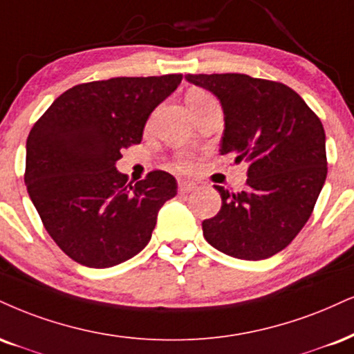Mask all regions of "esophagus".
<instances>
[{
    "label": "esophagus",
    "instance_id": "1",
    "mask_svg": "<svg viewBox=\"0 0 354 354\" xmlns=\"http://www.w3.org/2000/svg\"><path fill=\"white\" fill-rule=\"evenodd\" d=\"M178 188H180V193H189V191H194L198 186H196V183L193 181L180 180V183H178Z\"/></svg>",
    "mask_w": 354,
    "mask_h": 354
}]
</instances>
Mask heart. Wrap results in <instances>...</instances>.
<instances>
[{
    "label": "heart",
    "mask_w": 354,
    "mask_h": 354,
    "mask_svg": "<svg viewBox=\"0 0 354 354\" xmlns=\"http://www.w3.org/2000/svg\"><path fill=\"white\" fill-rule=\"evenodd\" d=\"M201 95H206V93L201 92V91H193V92L188 93V99H194V97H201ZM188 99H186V100H188ZM178 166H180L181 169H188L189 168V163H188V161L181 160L180 163H178Z\"/></svg>",
    "instance_id": "heart-1"
}]
</instances>
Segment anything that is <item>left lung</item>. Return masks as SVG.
Returning <instances> with one entry per match:
<instances>
[{
  "instance_id": "8db88e82",
  "label": "left lung",
  "mask_w": 354,
  "mask_h": 354,
  "mask_svg": "<svg viewBox=\"0 0 354 354\" xmlns=\"http://www.w3.org/2000/svg\"><path fill=\"white\" fill-rule=\"evenodd\" d=\"M224 112L221 155L245 160L247 186L219 191L223 206L203 221L206 241L225 255L262 261L285 249L312 216L326 180L325 130L287 85L245 74H188Z\"/></svg>"
}]
</instances>
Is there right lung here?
<instances>
[{"instance_id":"add662e5","label":"right lung","mask_w":354,"mask_h":354,"mask_svg":"<svg viewBox=\"0 0 354 354\" xmlns=\"http://www.w3.org/2000/svg\"><path fill=\"white\" fill-rule=\"evenodd\" d=\"M181 74L113 77L75 85L34 123L24 183L46 231L72 261L107 269L151 239L176 180L151 171L131 185L115 168L123 148L140 143L153 110L176 91Z\"/></svg>"}]
</instances>
